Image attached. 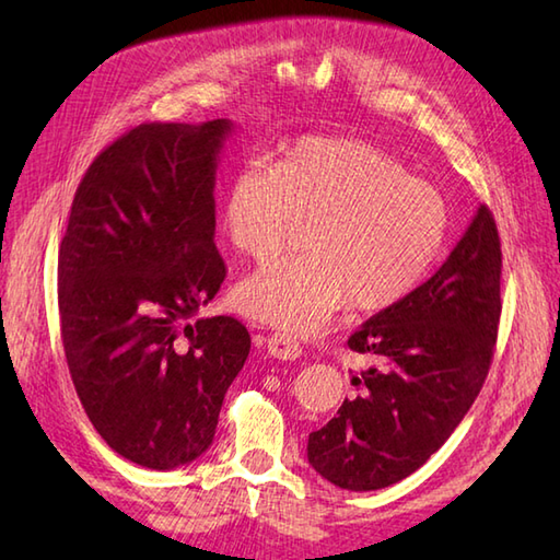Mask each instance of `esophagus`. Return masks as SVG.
<instances>
[{"label": "esophagus", "mask_w": 560, "mask_h": 560, "mask_svg": "<svg viewBox=\"0 0 560 560\" xmlns=\"http://www.w3.org/2000/svg\"><path fill=\"white\" fill-rule=\"evenodd\" d=\"M267 349L273 359L279 361H295L303 353L301 343L291 335H283V331H273V335L267 339Z\"/></svg>", "instance_id": "34e87169"}]
</instances>
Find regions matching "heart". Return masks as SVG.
<instances>
[{
    "instance_id": "obj_1",
    "label": "heart",
    "mask_w": 560,
    "mask_h": 560,
    "mask_svg": "<svg viewBox=\"0 0 560 560\" xmlns=\"http://www.w3.org/2000/svg\"><path fill=\"white\" fill-rule=\"evenodd\" d=\"M307 221V253L271 261L235 291L249 317L307 335L339 307L383 313L438 265L450 205L389 151L361 139L303 137L281 161H245L223 201L237 253L265 261Z\"/></svg>"
}]
</instances>
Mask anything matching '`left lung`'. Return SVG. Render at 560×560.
<instances>
[{"mask_svg":"<svg viewBox=\"0 0 560 560\" xmlns=\"http://www.w3.org/2000/svg\"><path fill=\"white\" fill-rule=\"evenodd\" d=\"M501 235L481 207L447 261L407 301L349 337L371 365L353 397L307 438V459L339 489L407 479L452 435L489 375L501 323Z\"/></svg>","mask_w":560,"mask_h":560,"instance_id":"left-lung-1","label":"left lung"}]
</instances>
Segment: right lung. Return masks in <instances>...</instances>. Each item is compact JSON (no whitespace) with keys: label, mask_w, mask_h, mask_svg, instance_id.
Listing matches in <instances>:
<instances>
[{"label":"right lung","mask_w":560,"mask_h":560,"mask_svg":"<svg viewBox=\"0 0 560 560\" xmlns=\"http://www.w3.org/2000/svg\"><path fill=\"white\" fill-rule=\"evenodd\" d=\"M229 120L144 122L83 173L57 257L59 331L89 421L117 455L175 469L205 452L249 353L219 293L217 156Z\"/></svg>","instance_id":"right-lung-1"}]
</instances>
